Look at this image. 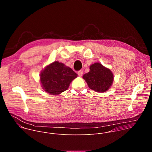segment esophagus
Here are the masks:
<instances>
[{
	"label": "esophagus",
	"instance_id": "obj_1",
	"mask_svg": "<svg viewBox=\"0 0 152 152\" xmlns=\"http://www.w3.org/2000/svg\"><path fill=\"white\" fill-rule=\"evenodd\" d=\"M83 71L82 70H79L78 72H77V75L79 76H82V75H83Z\"/></svg>",
	"mask_w": 152,
	"mask_h": 152
}]
</instances>
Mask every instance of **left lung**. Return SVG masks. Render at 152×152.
<instances>
[{"mask_svg": "<svg viewBox=\"0 0 152 152\" xmlns=\"http://www.w3.org/2000/svg\"><path fill=\"white\" fill-rule=\"evenodd\" d=\"M90 71L85 73L83 78L90 89L99 93L109 90L113 82V74L111 71L103 67L100 63H94L90 67Z\"/></svg>", "mask_w": 152, "mask_h": 152, "instance_id": "8db88e82", "label": "left lung"}]
</instances>
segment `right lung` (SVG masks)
<instances>
[{
    "label": "right lung",
    "instance_id": "add662e5",
    "mask_svg": "<svg viewBox=\"0 0 152 152\" xmlns=\"http://www.w3.org/2000/svg\"><path fill=\"white\" fill-rule=\"evenodd\" d=\"M77 76L71 68L55 61L42 71L40 80L43 89L47 93L57 95L67 90L71 82Z\"/></svg>",
    "mask_w": 152,
    "mask_h": 152
}]
</instances>
